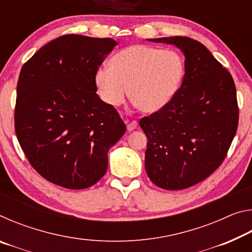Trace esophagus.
Wrapping results in <instances>:
<instances>
[{
	"label": "esophagus",
	"mask_w": 252,
	"mask_h": 252,
	"mask_svg": "<svg viewBox=\"0 0 252 252\" xmlns=\"http://www.w3.org/2000/svg\"><path fill=\"white\" fill-rule=\"evenodd\" d=\"M136 126H138V122H136V121H131L130 123H127L126 129H127V131H133Z\"/></svg>",
	"instance_id": "1"
}]
</instances>
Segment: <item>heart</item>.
Returning a JSON list of instances; mask_svg holds the SVG:
<instances>
[{
	"instance_id": "b5f03b06",
	"label": "heart",
	"mask_w": 252,
	"mask_h": 252,
	"mask_svg": "<svg viewBox=\"0 0 252 252\" xmlns=\"http://www.w3.org/2000/svg\"><path fill=\"white\" fill-rule=\"evenodd\" d=\"M185 75V63L174 51L130 45L114 54L110 67L95 73V84L106 103L118 106L129 96L142 112L164 108L176 95Z\"/></svg>"
}]
</instances>
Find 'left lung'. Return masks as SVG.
<instances>
[{
    "label": "left lung",
    "mask_w": 252,
    "mask_h": 252,
    "mask_svg": "<svg viewBox=\"0 0 252 252\" xmlns=\"http://www.w3.org/2000/svg\"><path fill=\"white\" fill-rule=\"evenodd\" d=\"M148 41L176 45L186 60L176 95L139 122L148 138L146 171L162 189H186L210 176L227 156L239 120L236 85L200 42L187 36Z\"/></svg>",
    "instance_id": "left-lung-1"
}]
</instances>
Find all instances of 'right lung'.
Instances as JSON below:
<instances>
[{
    "label": "right lung",
    "mask_w": 252,
    "mask_h": 252,
    "mask_svg": "<svg viewBox=\"0 0 252 252\" xmlns=\"http://www.w3.org/2000/svg\"><path fill=\"white\" fill-rule=\"evenodd\" d=\"M116 45L110 37L67 34L21 69L15 133L32 167L54 185H95L108 169V151L126 130L117 110L96 94L95 73Z\"/></svg>",
    "instance_id": "right-lung-1"
}]
</instances>
